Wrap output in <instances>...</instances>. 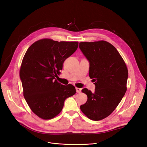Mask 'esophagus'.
Wrapping results in <instances>:
<instances>
[{
	"label": "esophagus",
	"mask_w": 147,
	"mask_h": 147,
	"mask_svg": "<svg viewBox=\"0 0 147 147\" xmlns=\"http://www.w3.org/2000/svg\"><path fill=\"white\" fill-rule=\"evenodd\" d=\"M76 91H77V93H80V92H81V91H82V88L76 87Z\"/></svg>",
	"instance_id": "1"
}]
</instances>
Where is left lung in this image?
<instances>
[{"instance_id":"8db88e82","label":"left lung","mask_w":147,"mask_h":147,"mask_svg":"<svg viewBox=\"0 0 147 147\" xmlns=\"http://www.w3.org/2000/svg\"><path fill=\"white\" fill-rule=\"evenodd\" d=\"M79 48L90 63L89 76L96 86L94 92L82 90L87 101L80 109L89 119L98 121L110 115L125 95L128 69L117 50L107 42H81Z\"/></svg>"}]
</instances>
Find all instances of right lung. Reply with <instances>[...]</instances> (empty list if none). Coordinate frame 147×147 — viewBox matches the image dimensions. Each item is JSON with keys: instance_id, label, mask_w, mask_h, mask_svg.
<instances>
[{"instance_id": "obj_1", "label": "right lung", "mask_w": 147, "mask_h": 147, "mask_svg": "<svg viewBox=\"0 0 147 147\" xmlns=\"http://www.w3.org/2000/svg\"><path fill=\"white\" fill-rule=\"evenodd\" d=\"M78 42H60L43 38L26 51L20 69L23 96L38 117L50 119L62 110L67 98L76 94L71 84L62 85L55 77L65 60L76 51Z\"/></svg>"}]
</instances>
